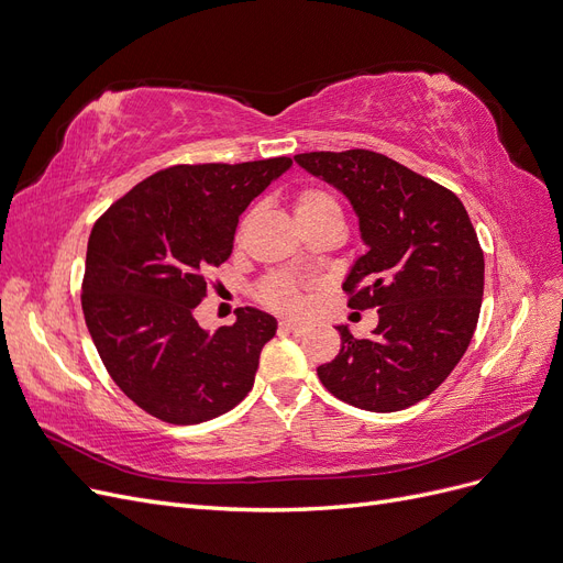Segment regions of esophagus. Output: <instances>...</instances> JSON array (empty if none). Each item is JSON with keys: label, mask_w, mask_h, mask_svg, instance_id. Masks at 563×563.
Here are the masks:
<instances>
[{"label": "esophagus", "mask_w": 563, "mask_h": 563, "mask_svg": "<svg viewBox=\"0 0 563 563\" xmlns=\"http://www.w3.org/2000/svg\"><path fill=\"white\" fill-rule=\"evenodd\" d=\"M280 329L289 331V334H295V336H303L306 331H308L303 324H299V322H292V320H283V322H280Z\"/></svg>", "instance_id": "1"}]
</instances>
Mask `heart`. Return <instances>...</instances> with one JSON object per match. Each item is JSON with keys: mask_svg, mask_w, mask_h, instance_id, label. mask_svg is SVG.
Listing matches in <instances>:
<instances>
[{"mask_svg": "<svg viewBox=\"0 0 563 563\" xmlns=\"http://www.w3.org/2000/svg\"><path fill=\"white\" fill-rule=\"evenodd\" d=\"M295 211H297L299 224L329 218V216L341 218L339 201L327 190H322V187H303V190L295 199ZM262 297L271 306H276L280 310H289V313H295V310L301 308V295H299L297 280L287 274H276V276L266 278V283L262 285Z\"/></svg>", "mask_w": 563, "mask_h": 563, "instance_id": "1", "label": "heart"}]
</instances>
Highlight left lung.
Masks as SVG:
<instances>
[{
	"label": "left lung",
	"instance_id": "left-lung-1",
	"mask_svg": "<svg viewBox=\"0 0 563 563\" xmlns=\"http://www.w3.org/2000/svg\"><path fill=\"white\" fill-rule=\"evenodd\" d=\"M295 162L350 201L366 253L343 289L378 327L318 366L336 399L394 412L427 399L460 364L481 316L485 257L460 197L380 153H303Z\"/></svg>",
	"mask_w": 563,
	"mask_h": 563
}]
</instances>
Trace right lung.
<instances>
[{
  "label": "right lung",
  "instance_id": "obj_1",
  "mask_svg": "<svg viewBox=\"0 0 563 563\" xmlns=\"http://www.w3.org/2000/svg\"><path fill=\"white\" fill-rule=\"evenodd\" d=\"M289 166V157L169 166L95 222L82 316L115 385L153 418L199 424L253 389L276 318L236 308V322L211 334L195 308L208 271L232 255L241 213Z\"/></svg>",
  "mask_w": 563,
  "mask_h": 563
}]
</instances>
